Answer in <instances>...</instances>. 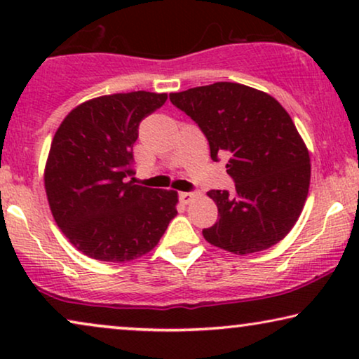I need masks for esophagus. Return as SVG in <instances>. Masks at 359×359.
I'll use <instances>...</instances> for the list:
<instances>
[{"instance_id": "1", "label": "esophagus", "mask_w": 359, "mask_h": 359, "mask_svg": "<svg viewBox=\"0 0 359 359\" xmlns=\"http://www.w3.org/2000/svg\"><path fill=\"white\" fill-rule=\"evenodd\" d=\"M196 196V193H180V199H181V203H184V204H188V203H191V201H193V198Z\"/></svg>"}]
</instances>
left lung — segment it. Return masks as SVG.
Returning <instances> with one entry per match:
<instances>
[{"instance_id": "obj_1", "label": "left lung", "mask_w": 359, "mask_h": 359, "mask_svg": "<svg viewBox=\"0 0 359 359\" xmlns=\"http://www.w3.org/2000/svg\"><path fill=\"white\" fill-rule=\"evenodd\" d=\"M170 101L203 130L210 158H227L235 181L233 194L208 193L219 220L203 230L204 238L248 255L286 237L311 184V156L286 109L268 93L230 81L171 93Z\"/></svg>"}]
</instances>
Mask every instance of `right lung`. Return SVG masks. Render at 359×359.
<instances>
[{"instance_id":"obj_1","label":"right lung","mask_w":359,"mask_h":359,"mask_svg":"<svg viewBox=\"0 0 359 359\" xmlns=\"http://www.w3.org/2000/svg\"><path fill=\"white\" fill-rule=\"evenodd\" d=\"M166 93L100 96L75 109L53 135L43 171L52 215L81 253L124 263L156 247L178 214V193L127 181L144 117L165 104Z\"/></svg>"}]
</instances>
